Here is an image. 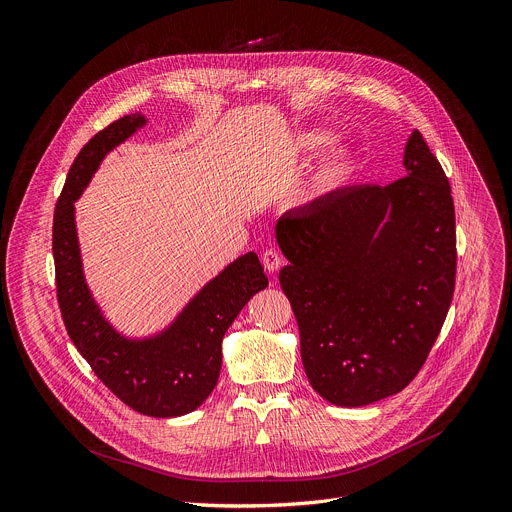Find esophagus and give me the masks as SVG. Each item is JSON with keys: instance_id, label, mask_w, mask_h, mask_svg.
<instances>
[{"instance_id": "obj_1", "label": "esophagus", "mask_w": 512, "mask_h": 512, "mask_svg": "<svg viewBox=\"0 0 512 512\" xmlns=\"http://www.w3.org/2000/svg\"><path fill=\"white\" fill-rule=\"evenodd\" d=\"M262 264H264V268L268 270V272H276L278 268H280V264H282V256L276 252V250H266L264 254H262Z\"/></svg>"}]
</instances>
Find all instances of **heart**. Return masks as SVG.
Masks as SVG:
<instances>
[{"label": "heart", "mask_w": 512, "mask_h": 512, "mask_svg": "<svg viewBox=\"0 0 512 512\" xmlns=\"http://www.w3.org/2000/svg\"><path fill=\"white\" fill-rule=\"evenodd\" d=\"M329 141L327 133L323 131H311L304 133L298 141L300 149L304 151H315L321 145H325ZM351 171V159H349V151L347 149H335L331 155L325 157V161L321 163L317 177H315V189L317 193L325 195L335 191L339 185H343V181L349 177Z\"/></svg>", "instance_id": "1"}]
</instances>
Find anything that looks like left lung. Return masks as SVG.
<instances>
[{
    "mask_svg": "<svg viewBox=\"0 0 512 512\" xmlns=\"http://www.w3.org/2000/svg\"><path fill=\"white\" fill-rule=\"evenodd\" d=\"M403 167L387 185L337 189L276 224L304 373L335 405L410 385L454 296L452 189L420 131L407 139Z\"/></svg>",
    "mask_w": 512,
    "mask_h": 512,
    "instance_id": "obj_1",
    "label": "left lung"
}]
</instances>
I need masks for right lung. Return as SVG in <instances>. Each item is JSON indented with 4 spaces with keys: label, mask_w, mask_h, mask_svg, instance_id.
Segmentation results:
<instances>
[{
    "label": "right lung",
    "mask_w": 512,
    "mask_h": 512,
    "mask_svg": "<svg viewBox=\"0 0 512 512\" xmlns=\"http://www.w3.org/2000/svg\"><path fill=\"white\" fill-rule=\"evenodd\" d=\"M143 125L145 117L127 115L98 131L76 155L54 210L56 296L68 337L96 377L131 410L175 418L197 410L214 391L222 339L268 278L254 252L240 256L197 292L167 331L143 341L121 337L100 315L82 274L74 201L105 155Z\"/></svg>",
    "instance_id": "1"
}]
</instances>
